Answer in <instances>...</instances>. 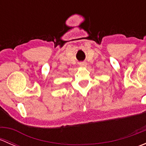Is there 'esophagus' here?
Returning <instances> with one entry per match:
<instances>
[{"label":"esophagus","instance_id":"obj_1","mask_svg":"<svg viewBox=\"0 0 146 146\" xmlns=\"http://www.w3.org/2000/svg\"><path fill=\"white\" fill-rule=\"evenodd\" d=\"M79 66H80V67H85V66H87V64L85 62H80L79 63Z\"/></svg>","mask_w":146,"mask_h":146}]
</instances>
